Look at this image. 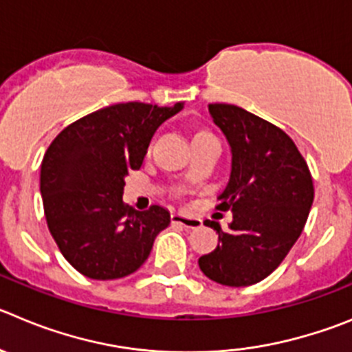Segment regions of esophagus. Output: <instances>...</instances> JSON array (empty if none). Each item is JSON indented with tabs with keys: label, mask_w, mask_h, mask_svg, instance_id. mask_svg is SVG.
I'll return each instance as SVG.
<instances>
[{
	"label": "esophagus",
	"mask_w": 352,
	"mask_h": 352,
	"mask_svg": "<svg viewBox=\"0 0 352 352\" xmlns=\"http://www.w3.org/2000/svg\"><path fill=\"white\" fill-rule=\"evenodd\" d=\"M172 222L173 224H179V226H182V228H187V229L201 228V219H198V217L187 215V213H182V212H173Z\"/></svg>",
	"instance_id": "1"
}]
</instances>
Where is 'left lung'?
<instances>
[{"instance_id": "8db88e82", "label": "left lung", "mask_w": 352, "mask_h": 352, "mask_svg": "<svg viewBox=\"0 0 352 352\" xmlns=\"http://www.w3.org/2000/svg\"><path fill=\"white\" fill-rule=\"evenodd\" d=\"M208 113L231 149V175L217 208L231 210L232 222L222 231L206 221L221 243L198 264L215 283L250 287L281 264L300 236L313 206V177L281 128L231 104H208Z\"/></svg>"}]
</instances>
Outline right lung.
Segmentation results:
<instances>
[{
  "label": "right lung",
  "instance_id": "add662e5",
  "mask_svg": "<svg viewBox=\"0 0 352 352\" xmlns=\"http://www.w3.org/2000/svg\"><path fill=\"white\" fill-rule=\"evenodd\" d=\"M184 109L126 102L74 121L55 137L41 163L48 229L62 255L90 280H118L149 257L170 212H137L123 203L130 170H139L154 131Z\"/></svg>",
  "mask_w": 352,
  "mask_h": 352
}]
</instances>
